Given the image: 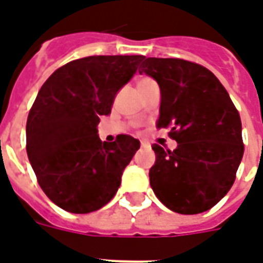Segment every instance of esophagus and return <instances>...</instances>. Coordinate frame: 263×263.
Returning a JSON list of instances; mask_svg holds the SVG:
<instances>
[{
    "label": "esophagus",
    "instance_id": "obj_1",
    "mask_svg": "<svg viewBox=\"0 0 263 263\" xmlns=\"http://www.w3.org/2000/svg\"><path fill=\"white\" fill-rule=\"evenodd\" d=\"M140 145H142V147H149V143H146V142H142Z\"/></svg>",
    "mask_w": 263,
    "mask_h": 263
}]
</instances>
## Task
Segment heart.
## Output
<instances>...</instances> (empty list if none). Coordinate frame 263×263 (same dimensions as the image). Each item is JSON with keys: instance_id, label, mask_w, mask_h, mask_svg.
Wrapping results in <instances>:
<instances>
[{"instance_id": "b5f03b06", "label": "heart", "mask_w": 263, "mask_h": 263, "mask_svg": "<svg viewBox=\"0 0 263 263\" xmlns=\"http://www.w3.org/2000/svg\"><path fill=\"white\" fill-rule=\"evenodd\" d=\"M154 80L153 78L150 77H140L138 78V81H136V89H138V92L143 91V89H146V88H149L150 85H154Z\"/></svg>"}]
</instances>
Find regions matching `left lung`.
I'll return each instance as SVG.
<instances>
[{"instance_id": "8db88e82", "label": "left lung", "mask_w": 263, "mask_h": 263, "mask_svg": "<svg viewBox=\"0 0 263 263\" xmlns=\"http://www.w3.org/2000/svg\"><path fill=\"white\" fill-rule=\"evenodd\" d=\"M139 73L158 83L157 127L171 128L168 135L178 142L175 150L152 146L150 186L171 211H208L230 190L243 158L240 114L214 73L194 62L145 58Z\"/></svg>"}]
</instances>
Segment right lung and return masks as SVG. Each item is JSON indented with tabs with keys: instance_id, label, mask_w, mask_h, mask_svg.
<instances>
[{
	"instance_id": "obj_1",
	"label": "right lung",
	"mask_w": 263,
	"mask_h": 263,
	"mask_svg": "<svg viewBox=\"0 0 263 263\" xmlns=\"http://www.w3.org/2000/svg\"><path fill=\"white\" fill-rule=\"evenodd\" d=\"M143 59L99 55L71 60L38 92L27 117L26 150L38 185L62 210L98 211L117 193L140 143L124 134L102 143L96 127Z\"/></svg>"
}]
</instances>
